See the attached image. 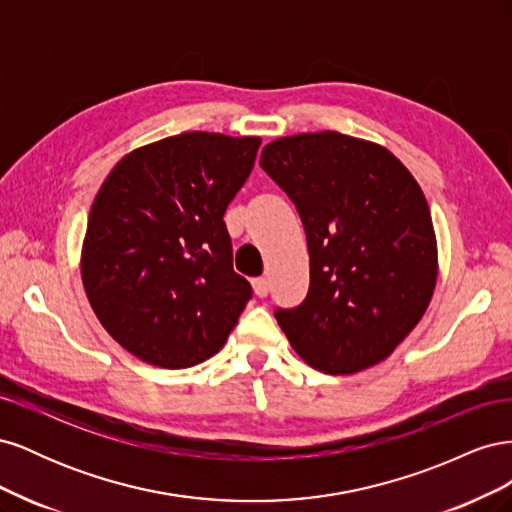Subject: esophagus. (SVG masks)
Masks as SVG:
<instances>
[{"mask_svg":"<svg viewBox=\"0 0 512 512\" xmlns=\"http://www.w3.org/2000/svg\"><path fill=\"white\" fill-rule=\"evenodd\" d=\"M252 288L256 292V297H267L269 294V282L265 280V277H256V280H252Z\"/></svg>","mask_w":512,"mask_h":512,"instance_id":"34e87169","label":"esophagus"}]
</instances>
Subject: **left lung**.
Instances as JSON below:
<instances>
[{
  "mask_svg": "<svg viewBox=\"0 0 512 512\" xmlns=\"http://www.w3.org/2000/svg\"><path fill=\"white\" fill-rule=\"evenodd\" d=\"M260 166L307 235V297L275 309L290 346L333 376L384 361L423 318L438 280L421 185L389 149L331 130L277 138Z\"/></svg>",
  "mask_w": 512,
  "mask_h": 512,
  "instance_id": "8db88e82",
  "label": "left lung"
}]
</instances>
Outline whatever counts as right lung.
Masks as SVG:
<instances>
[{"instance_id": "1", "label": "right lung", "mask_w": 512, "mask_h": 512, "mask_svg": "<svg viewBox=\"0 0 512 512\" xmlns=\"http://www.w3.org/2000/svg\"><path fill=\"white\" fill-rule=\"evenodd\" d=\"M258 136L183 132L121 158L91 205L81 254L102 327L164 369L218 352L252 299L224 224L250 177Z\"/></svg>"}]
</instances>
